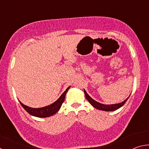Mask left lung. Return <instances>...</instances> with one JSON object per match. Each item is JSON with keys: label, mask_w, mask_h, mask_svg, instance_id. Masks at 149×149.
<instances>
[{"label": "left lung", "mask_w": 149, "mask_h": 149, "mask_svg": "<svg viewBox=\"0 0 149 149\" xmlns=\"http://www.w3.org/2000/svg\"><path fill=\"white\" fill-rule=\"evenodd\" d=\"M84 93L85 95V98H86L87 100L89 101V102L91 104L93 107L97 108L98 110H103V111H106V112H110V111H114L116 110H118V108H120L122 107V106L125 104V102L127 101V99H129L130 96L128 97L127 99H126L125 100H123V102H120V103H117V104H101L99 102L96 101L94 99H93L90 96L87 94V93L86 92V91L84 89Z\"/></svg>", "instance_id": "1"}]
</instances>
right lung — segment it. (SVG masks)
I'll return each instance as SVG.
<instances>
[{"mask_svg": "<svg viewBox=\"0 0 149 149\" xmlns=\"http://www.w3.org/2000/svg\"><path fill=\"white\" fill-rule=\"evenodd\" d=\"M70 87H68L65 89V91L62 93V95L56 101L52 103V104L46 106L45 107L42 108H31L27 106L24 104L23 103H22L19 101V103L21 104L22 107H23L25 110H26L27 112L29 113L30 115L33 116L35 117L38 118H47L50 117L51 116H53L54 114L60 110V108H61V106L62 103L64 102L65 99V96L68 91L70 89Z\"/></svg>", "mask_w": 149, "mask_h": 149, "instance_id": "add662e5", "label": "right lung"}]
</instances>
